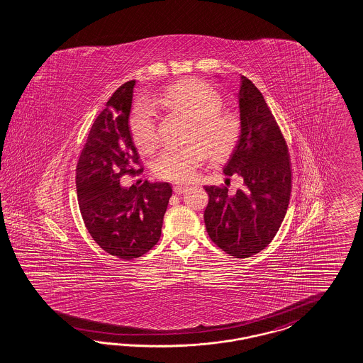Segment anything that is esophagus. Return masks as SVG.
<instances>
[{"instance_id": "1", "label": "esophagus", "mask_w": 363, "mask_h": 363, "mask_svg": "<svg viewBox=\"0 0 363 363\" xmlns=\"http://www.w3.org/2000/svg\"><path fill=\"white\" fill-rule=\"evenodd\" d=\"M173 190L176 194H184L187 190V186L186 185H174Z\"/></svg>"}]
</instances>
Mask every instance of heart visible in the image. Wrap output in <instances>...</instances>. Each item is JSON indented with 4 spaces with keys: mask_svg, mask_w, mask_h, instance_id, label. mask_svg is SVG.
<instances>
[{
    "mask_svg": "<svg viewBox=\"0 0 363 363\" xmlns=\"http://www.w3.org/2000/svg\"><path fill=\"white\" fill-rule=\"evenodd\" d=\"M162 107L178 112L190 120L185 147H165L152 160L155 176L187 182L196 169L206 161L207 155L220 160L235 144L239 124L235 116L222 109L220 95L198 79H186L167 87L160 96ZM130 135L141 153H149L157 145V113L147 100H138L129 120Z\"/></svg>",
    "mask_w": 363,
    "mask_h": 363,
    "instance_id": "obj_1",
    "label": "heart"
}]
</instances>
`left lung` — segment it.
Returning a JSON list of instances; mask_svg holds the SVG:
<instances>
[{"label":"left lung","instance_id":"1","mask_svg":"<svg viewBox=\"0 0 363 363\" xmlns=\"http://www.w3.org/2000/svg\"><path fill=\"white\" fill-rule=\"evenodd\" d=\"M240 132L223 173L243 177L245 187L228 196L227 187L206 186L205 225L225 254L245 259L271 243L284 220L292 189L288 147L262 92L240 75Z\"/></svg>","mask_w":363,"mask_h":363}]
</instances>
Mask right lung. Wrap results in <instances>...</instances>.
Instances as JSON below:
<instances>
[{
  "label": "right lung",
  "instance_id": "add662e5",
  "mask_svg": "<svg viewBox=\"0 0 363 363\" xmlns=\"http://www.w3.org/2000/svg\"><path fill=\"white\" fill-rule=\"evenodd\" d=\"M136 80L120 86L94 121L79 157L77 187L89 234L106 252L132 260L147 254L161 236L172 186L167 182L121 186L125 174H141L129 116Z\"/></svg>",
  "mask_w": 363,
  "mask_h": 363
}]
</instances>
